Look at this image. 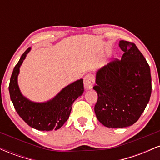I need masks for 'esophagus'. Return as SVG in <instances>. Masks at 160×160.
<instances>
[{
  "mask_svg": "<svg viewBox=\"0 0 160 160\" xmlns=\"http://www.w3.org/2000/svg\"><path fill=\"white\" fill-rule=\"evenodd\" d=\"M83 82H84V86H85L86 89H92L93 85H94V83H95L94 75L92 74H86L85 76V78H84Z\"/></svg>",
  "mask_w": 160,
  "mask_h": 160,
  "instance_id": "esophagus-1",
  "label": "esophagus"
}]
</instances>
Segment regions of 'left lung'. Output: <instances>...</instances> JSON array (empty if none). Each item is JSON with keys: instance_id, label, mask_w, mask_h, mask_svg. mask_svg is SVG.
I'll return each mask as SVG.
<instances>
[{"instance_id": "1", "label": "left lung", "mask_w": 160, "mask_h": 160, "mask_svg": "<svg viewBox=\"0 0 160 160\" xmlns=\"http://www.w3.org/2000/svg\"><path fill=\"white\" fill-rule=\"evenodd\" d=\"M123 51L96 73L93 89L98 94L95 113L108 128H124L137 122L151 95L150 66L136 45L126 40L119 43Z\"/></svg>"}]
</instances>
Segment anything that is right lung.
<instances>
[{
	"instance_id": "obj_1",
	"label": "right lung",
	"mask_w": 160,
	"mask_h": 160,
	"mask_svg": "<svg viewBox=\"0 0 160 160\" xmlns=\"http://www.w3.org/2000/svg\"><path fill=\"white\" fill-rule=\"evenodd\" d=\"M31 48L25 50L16 64L10 78V99L19 117L31 127L40 131L57 130L68 119L74 102L83 93L82 79L64 88L56 96L43 103L33 102L22 95L17 78L19 68Z\"/></svg>"
}]
</instances>
